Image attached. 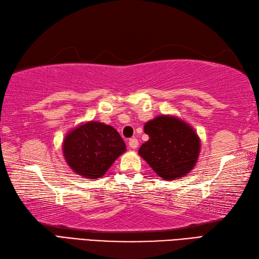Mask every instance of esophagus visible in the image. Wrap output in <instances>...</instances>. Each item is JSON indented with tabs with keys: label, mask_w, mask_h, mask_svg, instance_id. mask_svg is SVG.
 Wrapping results in <instances>:
<instances>
[{
	"label": "esophagus",
	"mask_w": 259,
	"mask_h": 259,
	"mask_svg": "<svg viewBox=\"0 0 259 259\" xmlns=\"http://www.w3.org/2000/svg\"><path fill=\"white\" fill-rule=\"evenodd\" d=\"M128 145L131 148H136L139 146V141H137V139H135V137H133V139H131L128 141Z\"/></svg>",
	"instance_id": "1"
}]
</instances>
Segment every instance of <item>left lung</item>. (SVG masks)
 Listing matches in <instances>:
<instances>
[{"mask_svg": "<svg viewBox=\"0 0 259 259\" xmlns=\"http://www.w3.org/2000/svg\"><path fill=\"white\" fill-rule=\"evenodd\" d=\"M149 140L139 154L164 180H177L188 174L197 162L200 142L191 126L171 116H157L144 126Z\"/></svg>", "mask_w": 259, "mask_h": 259, "instance_id": "left-lung-1", "label": "left lung"}]
</instances>
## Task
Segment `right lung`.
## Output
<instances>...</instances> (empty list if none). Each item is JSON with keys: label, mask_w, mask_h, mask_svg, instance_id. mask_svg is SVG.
<instances>
[{"label": "right lung", "mask_w": 259, "mask_h": 259, "mask_svg": "<svg viewBox=\"0 0 259 259\" xmlns=\"http://www.w3.org/2000/svg\"><path fill=\"white\" fill-rule=\"evenodd\" d=\"M126 145L112 126L89 122L68 133L63 144V153L68 166L86 178H99L106 173Z\"/></svg>", "instance_id": "1"}]
</instances>
